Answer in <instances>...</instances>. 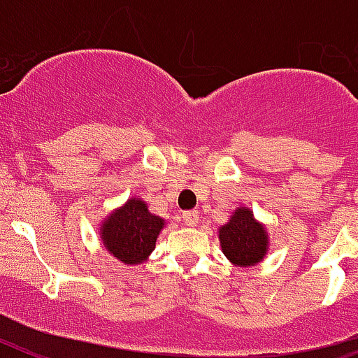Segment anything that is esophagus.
Listing matches in <instances>:
<instances>
[{
	"label": "esophagus",
	"mask_w": 358,
	"mask_h": 358,
	"mask_svg": "<svg viewBox=\"0 0 358 358\" xmlns=\"http://www.w3.org/2000/svg\"><path fill=\"white\" fill-rule=\"evenodd\" d=\"M183 223L187 224V227H196V224L199 223V214L196 210H187L183 212Z\"/></svg>",
	"instance_id": "34e87169"
}]
</instances>
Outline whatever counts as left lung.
I'll use <instances>...</instances> for the list:
<instances>
[{
	"label": "left lung",
	"instance_id": "1",
	"mask_svg": "<svg viewBox=\"0 0 358 358\" xmlns=\"http://www.w3.org/2000/svg\"><path fill=\"white\" fill-rule=\"evenodd\" d=\"M219 246L235 267L262 262L269 251V235L250 207H237L223 227L217 228Z\"/></svg>",
	"mask_w": 358,
	"mask_h": 358
}]
</instances>
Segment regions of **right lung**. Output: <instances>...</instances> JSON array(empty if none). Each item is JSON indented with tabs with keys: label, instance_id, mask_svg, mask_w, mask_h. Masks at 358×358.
Listing matches in <instances>:
<instances>
[{
	"label": "right lung",
	"instance_id": "right-lung-1",
	"mask_svg": "<svg viewBox=\"0 0 358 358\" xmlns=\"http://www.w3.org/2000/svg\"><path fill=\"white\" fill-rule=\"evenodd\" d=\"M164 227L166 219L151 214L143 198L131 196L103 217L98 231L99 241L114 259L137 266L150 259Z\"/></svg>",
	"mask_w": 358,
	"mask_h": 358
}]
</instances>
